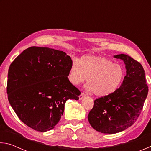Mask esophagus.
Wrapping results in <instances>:
<instances>
[{
  "label": "esophagus",
  "mask_w": 151,
  "mask_h": 151,
  "mask_svg": "<svg viewBox=\"0 0 151 151\" xmlns=\"http://www.w3.org/2000/svg\"><path fill=\"white\" fill-rule=\"evenodd\" d=\"M85 96H86V94H85V93H82L81 94H80V96H79V99H80V100H81V99H83L84 97H85Z\"/></svg>",
  "instance_id": "34e87169"
}]
</instances>
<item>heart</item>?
<instances>
[{"mask_svg":"<svg viewBox=\"0 0 151 151\" xmlns=\"http://www.w3.org/2000/svg\"><path fill=\"white\" fill-rule=\"evenodd\" d=\"M125 76L123 66L101 56L86 55L71 62L68 79L73 85L87 80L88 91L103 97L114 93L122 85Z\"/></svg>","mask_w":151,"mask_h":151,"instance_id":"b5f03b06","label":"heart"}]
</instances>
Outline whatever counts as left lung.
<instances>
[{"label": "left lung", "mask_w": 151, "mask_h": 151, "mask_svg": "<svg viewBox=\"0 0 151 151\" xmlns=\"http://www.w3.org/2000/svg\"><path fill=\"white\" fill-rule=\"evenodd\" d=\"M114 57L124 61L127 75L118 90L94 100L88 115L91 127L105 134L117 133L132 126L140 114L149 92L141 64L127 55Z\"/></svg>", "instance_id": "8db88e82"}]
</instances>
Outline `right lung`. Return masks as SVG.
I'll list each match as a JSON object with an SVG mask.
<instances>
[{
    "label": "right lung",
    "mask_w": 151,
    "mask_h": 151,
    "mask_svg": "<svg viewBox=\"0 0 151 151\" xmlns=\"http://www.w3.org/2000/svg\"><path fill=\"white\" fill-rule=\"evenodd\" d=\"M71 62L63 51L31 47L11 64L8 99L28 127L40 132L54 129L63 114L66 101L78 100L80 91L68 79Z\"/></svg>",
    "instance_id": "add662e5"
}]
</instances>
